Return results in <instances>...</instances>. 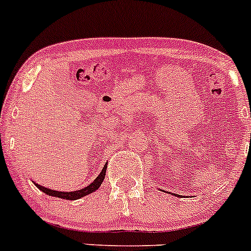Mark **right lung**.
Here are the masks:
<instances>
[{"instance_id": "right-lung-1", "label": "right lung", "mask_w": 251, "mask_h": 251, "mask_svg": "<svg viewBox=\"0 0 251 251\" xmlns=\"http://www.w3.org/2000/svg\"><path fill=\"white\" fill-rule=\"evenodd\" d=\"M105 173H106V164L104 165V168L101 169L100 174L94 179L93 182L86 186L84 189H81V190H76V191H56V190H51V189H48V187H44L39 184H34L36 185L39 190H41L43 193H45L46 195H50V196H55V198H60V199H64V200H78V199L83 198V196L89 195V194L94 193V191L98 189L99 186L101 185L103 182L104 177H105Z\"/></svg>"}]
</instances>
